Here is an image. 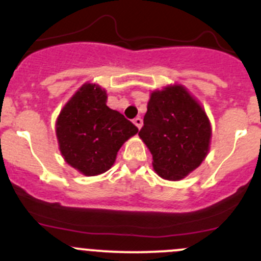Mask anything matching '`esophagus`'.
Listing matches in <instances>:
<instances>
[{"mask_svg": "<svg viewBox=\"0 0 261 261\" xmlns=\"http://www.w3.org/2000/svg\"><path fill=\"white\" fill-rule=\"evenodd\" d=\"M133 122H134V125H135L136 127H138L139 130H140V128H141V126H143V120H141L140 117H136V118H134V121H133Z\"/></svg>", "mask_w": 261, "mask_h": 261, "instance_id": "esophagus-1", "label": "esophagus"}]
</instances>
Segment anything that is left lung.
Masks as SVG:
<instances>
[{
    "label": "left lung",
    "mask_w": 261,
    "mask_h": 261,
    "mask_svg": "<svg viewBox=\"0 0 261 261\" xmlns=\"http://www.w3.org/2000/svg\"><path fill=\"white\" fill-rule=\"evenodd\" d=\"M159 177L179 181L198 168L211 149L212 126L199 100L181 84L153 90L139 131Z\"/></svg>",
    "instance_id": "obj_1"
}]
</instances>
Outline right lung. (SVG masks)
Listing matches in <instances>:
<instances>
[{
	"instance_id": "add662e5",
	"label": "right lung",
	"mask_w": 261,
	"mask_h": 261,
	"mask_svg": "<svg viewBox=\"0 0 261 261\" xmlns=\"http://www.w3.org/2000/svg\"><path fill=\"white\" fill-rule=\"evenodd\" d=\"M106 103L107 92L98 84L85 83L63 106L56 121L61 155L84 176L107 172L123 143L139 131Z\"/></svg>"
}]
</instances>
